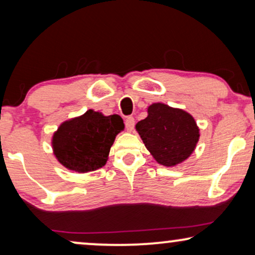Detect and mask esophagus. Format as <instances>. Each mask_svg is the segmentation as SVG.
Returning <instances> with one entry per match:
<instances>
[{
    "instance_id": "1",
    "label": "esophagus",
    "mask_w": 255,
    "mask_h": 255,
    "mask_svg": "<svg viewBox=\"0 0 255 255\" xmlns=\"http://www.w3.org/2000/svg\"><path fill=\"white\" fill-rule=\"evenodd\" d=\"M134 118L132 116H128L127 120H125V128H127L128 131H132L134 128Z\"/></svg>"
}]
</instances>
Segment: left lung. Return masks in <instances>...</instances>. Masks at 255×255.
Segmentation results:
<instances>
[{
    "label": "left lung",
    "mask_w": 255,
    "mask_h": 255,
    "mask_svg": "<svg viewBox=\"0 0 255 255\" xmlns=\"http://www.w3.org/2000/svg\"><path fill=\"white\" fill-rule=\"evenodd\" d=\"M147 113L135 130L156 162L172 167L189 158L200 138L193 116L163 103H153Z\"/></svg>",
    "instance_id": "1"
}]
</instances>
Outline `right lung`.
<instances>
[{
	"instance_id": "add662e5",
	"label": "right lung",
	"mask_w": 255,
	"mask_h": 255,
	"mask_svg": "<svg viewBox=\"0 0 255 255\" xmlns=\"http://www.w3.org/2000/svg\"><path fill=\"white\" fill-rule=\"evenodd\" d=\"M124 130L121 116L88 110L62 123L52 138L55 158L66 168L93 172L106 165L115 138Z\"/></svg>"
}]
</instances>
